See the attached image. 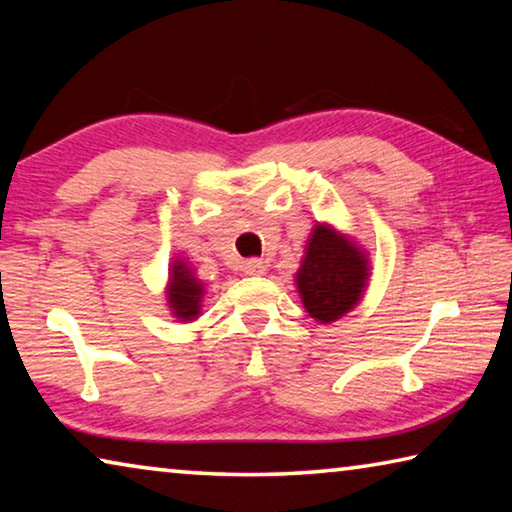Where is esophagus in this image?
<instances>
[{
	"label": "esophagus",
	"instance_id": "esophagus-1",
	"mask_svg": "<svg viewBox=\"0 0 512 512\" xmlns=\"http://www.w3.org/2000/svg\"><path fill=\"white\" fill-rule=\"evenodd\" d=\"M244 271H246V275H264L266 264L262 262V259L253 257V259H248V262L244 264Z\"/></svg>",
	"mask_w": 512,
	"mask_h": 512
}]
</instances>
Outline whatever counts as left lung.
<instances>
[{
  "label": "left lung",
  "mask_w": 512,
  "mask_h": 512,
  "mask_svg": "<svg viewBox=\"0 0 512 512\" xmlns=\"http://www.w3.org/2000/svg\"><path fill=\"white\" fill-rule=\"evenodd\" d=\"M368 280V259L339 232L316 225L298 271V291L311 318L332 323L357 305Z\"/></svg>",
  "instance_id": "left-lung-1"
}]
</instances>
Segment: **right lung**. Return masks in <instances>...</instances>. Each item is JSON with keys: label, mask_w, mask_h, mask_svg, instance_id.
Masks as SVG:
<instances>
[{"label": "right lung", "mask_w": 512, "mask_h": 512, "mask_svg": "<svg viewBox=\"0 0 512 512\" xmlns=\"http://www.w3.org/2000/svg\"><path fill=\"white\" fill-rule=\"evenodd\" d=\"M169 296V305L173 309V314L183 320H194L201 311V296H203V287L196 277L189 273V268H185L183 262H176L171 268V282L167 289Z\"/></svg>", "instance_id": "1"}]
</instances>
